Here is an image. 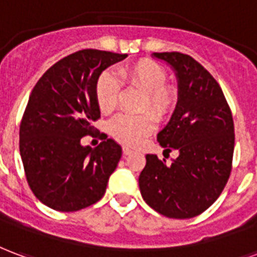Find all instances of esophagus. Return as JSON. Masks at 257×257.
<instances>
[{
	"instance_id": "obj_1",
	"label": "esophagus",
	"mask_w": 257,
	"mask_h": 257,
	"mask_svg": "<svg viewBox=\"0 0 257 257\" xmlns=\"http://www.w3.org/2000/svg\"><path fill=\"white\" fill-rule=\"evenodd\" d=\"M122 153L123 155H131V154H134V150H131L129 147H122Z\"/></svg>"
}]
</instances>
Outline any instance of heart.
Listing matches in <instances>:
<instances>
[{"mask_svg":"<svg viewBox=\"0 0 257 257\" xmlns=\"http://www.w3.org/2000/svg\"><path fill=\"white\" fill-rule=\"evenodd\" d=\"M119 75L128 87L144 94L140 106L142 111L150 109L159 121L169 119L176 111L178 90L174 84L166 83L167 70L159 62L142 58L123 65L119 69ZM119 92V83L113 73L102 72L98 76L95 83V99L102 113L109 114L115 110ZM151 113L119 114L110 121V134L119 143L138 146L155 129V118Z\"/></svg>","mask_w":257,"mask_h":257,"instance_id":"b5f03b06","label":"heart"}]
</instances>
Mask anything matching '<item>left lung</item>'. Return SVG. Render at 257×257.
Listing matches in <instances>:
<instances>
[{"label":"left lung","mask_w":257,"mask_h":257,"mask_svg":"<svg viewBox=\"0 0 257 257\" xmlns=\"http://www.w3.org/2000/svg\"><path fill=\"white\" fill-rule=\"evenodd\" d=\"M174 68L178 104L158 134L165 151L178 150L172 165L146 155L139 177L142 196L154 210L176 219L200 215L219 197L231 172L234 153L233 115L218 81L188 54L154 53Z\"/></svg>","instance_id":"left-lung-1"}]
</instances>
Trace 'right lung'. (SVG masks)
Wrapping results in <instances>:
<instances>
[{
	"mask_svg": "<svg viewBox=\"0 0 257 257\" xmlns=\"http://www.w3.org/2000/svg\"><path fill=\"white\" fill-rule=\"evenodd\" d=\"M126 54L84 49L64 57L34 87L20 122V155L32 193L61 212L79 211L100 200L121 147L104 136L98 147H83L100 118L95 83L107 66Z\"/></svg>",
	"mask_w": 257,
	"mask_h": 257,
	"instance_id": "1",
	"label": "right lung"
}]
</instances>
